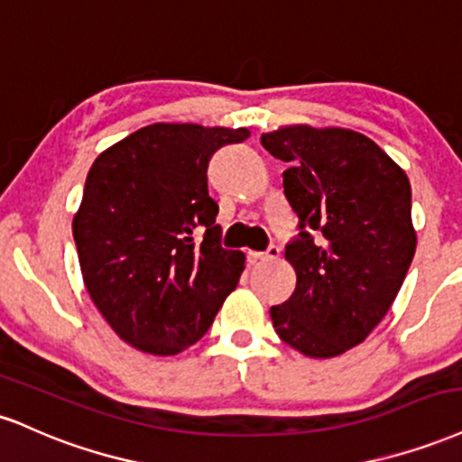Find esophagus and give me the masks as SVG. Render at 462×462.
Instances as JSON below:
<instances>
[{"instance_id": "1", "label": "esophagus", "mask_w": 462, "mask_h": 462, "mask_svg": "<svg viewBox=\"0 0 462 462\" xmlns=\"http://www.w3.org/2000/svg\"><path fill=\"white\" fill-rule=\"evenodd\" d=\"M281 257V248L279 246H270L265 253H248V262L251 263H259V262H274V259Z\"/></svg>"}]
</instances>
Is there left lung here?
Instances as JSON below:
<instances>
[{
  "instance_id": "8db88e82",
  "label": "left lung",
  "mask_w": 462,
  "mask_h": 462,
  "mask_svg": "<svg viewBox=\"0 0 462 462\" xmlns=\"http://www.w3.org/2000/svg\"><path fill=\"white\" fill-rule=\"evenodd\" d=\"M262 144L290 164L283 189L300 229L285 246L296 290L270 309L276 335L311 359L339 356L381 324L413 262L409 177L352 129L283 125Z\"/></svg>"
}]
</instances>
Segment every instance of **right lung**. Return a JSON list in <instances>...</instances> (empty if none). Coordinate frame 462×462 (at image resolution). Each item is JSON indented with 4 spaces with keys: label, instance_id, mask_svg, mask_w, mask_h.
<instances>
[{
    "label": "right lung",
    "instance_id": "right-lung-1",
    "mask_svg": "<svg viewBox=\"0 0 462 462\" xmlns=\"http://www.w3.org/2000/svg\"><path fill=\"white\" fill-rule=\"evenodd\" d=\"M246 127L153 123L95 160L73 216L86 291L135 350L172 356L208 333L244 253L220 246L208 168Z\"/></svg>",
    "mask_w": 462,
    "mask_h": 462
}]
</instances>
